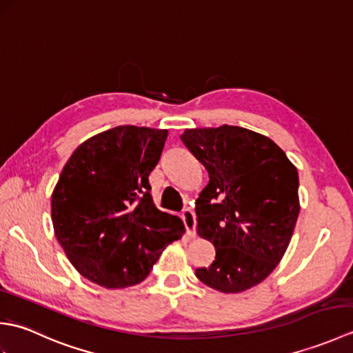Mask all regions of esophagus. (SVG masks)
Returning <instances> with one entry per match:
<instances>
[{"instance_id":"1","label":"esophagus","mask_w":353,"mask_h":353,"mask_svg":"<svg viewBox=\"0 0 353 353\" xmlns=\"http://www.w3.org/2000/svg\"><path fill=\"white\" fill-rule=\"evenodd\" d=\"M182 220L185 223V228L188 230L190 236H196V215L191 209H185L182 212Z\"/></svg>"}]
</instances>
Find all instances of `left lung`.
Instances as JSON below:
<instances>
[{"label": "left lung", "instance_id": "8db88e82", "mask_svg": "<svg viewBox=\"0 0 353 353\" xmlns=\"http://www.w3.org/2000/svg\"><path fill=\"white\" fill-rule=\"evenodd\" d=\"M181 139L209 174L196 201L197 234L214 244L215 259L196 276L221 292L249 290L291 241L301 211L297 168L272 139L243 127L186 129Z\"/></svg>", "mask_w": 353, "mask_h": 353}]
</instances>
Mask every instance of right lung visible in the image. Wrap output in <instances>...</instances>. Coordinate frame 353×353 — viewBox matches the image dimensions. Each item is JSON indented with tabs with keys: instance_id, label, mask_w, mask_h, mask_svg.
I'll use <instances>...</instances> for the list:
<instances>
[{
	"instance_id": "1",
	"label": "right lung",
	"mask_w": 353,
	"mask_h": 353,
	"mask_svg": "<svg viewBox=\"0 0 353 353\" xmlns=\"http://www.w3.org/2000/svg\"><path fill=\"white\" fill-rule=\"evenodd\" d=\"M168 130L118 125L80 144L51 196L59 244L77 272L104 288H127L152 272L165 247L181 239L179 216L153 203L150 172Z\"/></svg>"
}]
</instances>
